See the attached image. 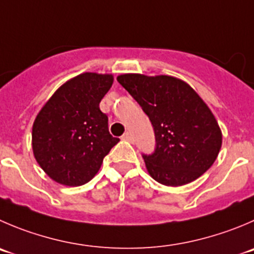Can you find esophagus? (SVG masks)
<instances>
[{
  "label": "esophagus",
  "mask_w": 254,
  "mask_h": 254,
  "mask_svg": "<svg viewBox=\"0 0 254 254\" xmlns=\"http://www.w3.org/2000/svg\"><path fill=\"white\" fill-rule=\"evenodd\" d=\"M122 139H125V141H128V142H134L133 134H132L131 132H126V133L122 136Z\"/></svg>",
  "instance_id": "obj_1"
}]
</instances>
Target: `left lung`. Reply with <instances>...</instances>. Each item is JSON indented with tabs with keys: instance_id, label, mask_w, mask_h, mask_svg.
<instances>
[{
	"instance_id": "obj_1",
	"label": "left lung",
	"mask_w": 254,
	"mask_h": 254,
	"mask_svg": "<svg viewBox=\"0 0 254 254\" xmlns=\"http://www.w3.org/2000/svg\"><path fill=\"white\" fill-rule=\"evenodd\" d=\"M117 81L137 101L153 126L156 148L143 154L151 177L165 186L187 185L216 161L222 132L194 89L172 76L126 73Z\"/></svg>"
}]
</instances>
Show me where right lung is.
I'll return each mask as SVG.
<instances>
[{"label": "right lung", "mask_w": 254, "mask_h": 254, "mask_svg": "<svg viewBox=\"0 0 254 254\" xmlns=\"http://www.w3.org/2000/svg\"><path fill=\"white\" fill-rule=\"evenodd\" d=\"M112 83V74L84 72L62 84L38 112L32 127L33 154L55 182L69 187L89 182L120 142L100 110Z\"/></svg>", "instance_id": "add662e5"}]
</instances>
